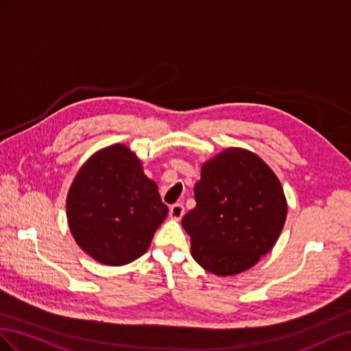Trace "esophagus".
<instances>
[{
	"label": "esophagus",
	"mask_w": 351,
	"mask_h": 351,
	"mask_svg": "<svg viewBox=\"0 0 351 351\" xmlns=\"http://www.w3.org/2000/svg\"><path fill=\"white\" fill-rule=\"evenodd\" d=\"M184 213H185V208H184L182 204H173L169 210V216H170V219H173V220L182 219Z\"/></svg>",
	"instance_id": "34e87169"
}]
</instances>
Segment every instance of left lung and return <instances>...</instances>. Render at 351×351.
Here are the masks:
<instances>
[{
    "label": "left lung",
    "mask_w": 351,
    "mask_h": 351,
    "mask_svg": "<svg viewBox=\"0 0 351 351\" xmlns=\"http://www.w3.org/2000/svg\"><path fill=\"white\" fill-rule=\"evenodd\" d=\"M197 206L182 217L191 254L203 269L232 276L274 248L288 204L278 176L245 148H226L202 166Z\"/></svg>",
    "instance_id": "left-lung-1"
}]
</instances>
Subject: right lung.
I'll list each match as a JSON object with an SVG mask.
<instances>
[{"mask_svg":"<svg viewBox=\"0 0 351 351\" xmlns=\"http://www.w3.org/2000/svg\"><path fill=\"white\" fill-rule=\"evenodd\" d=\"M169 208L131 148L113 144L79 169L66 199L70 232L84 252L107 266H123L152 244Z\"/></svg>","mask_w":351,"mask_h":351,"instance_id":"1","label":"right lung"}]
</instances>
